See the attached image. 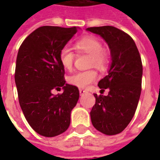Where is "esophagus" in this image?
I'll list each match as a JSON object with an SVG mask.
<instances>
[{
    "label": "esophagus",
    "instance_id": "1",
    "mask_svg": "<svg viewBox=\"0 0 160 160\" xmlns=\"http://www.w3.org/2000/svg\"><path fill=\"white\" fill-rule=\"evenodd\" d=\"M87 90H84V89H80V95H83V94L87 93Z\"/></svg>",
    "mask_w": 160,
    "mask_h": 160
}]
</instances>
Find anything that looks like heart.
<instances>
[{"label":"heart","mask_w":160,"mask_h":160,"mask_svg":"<svg viewBox=\"0 0 160 160\" xmlns=\"http://www.w3.org/2000/svg\"><path fill=\"white\" fill-rule=\"evenodd\" d=\"M75 48L79 51L91 55V64L98 68H103L107 62V56L103 51V44L98 38L86 36L75 42ZM60 62L65 69L73 68L74 53L68 47H63L59 53ZM98 74L93 70L79 71L68 78V82L80 88H87L90 84L97 80Z\"/></svg>","instance_id":"1"}]
</instances>
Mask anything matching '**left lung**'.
<instances>
[{
	"label": "left lung",
	"instance_id": "obj_1",
	"mask_svg": "<svg viewBox=\"0 0 160 160\" xmlns=\"http://www.w3.org/2000/svg\"><path fill=\"white\" fill-rule=\"evenodd\" d=\"M87 31L99 35L111 50L108 74L99 80L101 92L90 112L93 127L101 133L114 135L124 130L134 117L141 92L142 63L135 42L129 35L114 26L90 27Z\"/></svg>",
	"mask_w": 160,
	"mask_h": 160
}]
</instances>
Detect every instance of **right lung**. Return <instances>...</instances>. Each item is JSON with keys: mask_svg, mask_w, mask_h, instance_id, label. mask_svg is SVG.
<instances>
[{"mask_svg": "<svg viewBox=\"0 0 160 160\" xmlns=\"http://www.w3.org/2000/svg\"><path fill=\"white\" fill-rule=\"evenodd\" d=\"M77 29L41 26L19 49L14 79L19 105L30 126L45 137L59 135L68 128L71 111L80 97L78 87L66 84L59 59L60 50ZM61 87L62 94L52 93Z\"/></svg>", "mask_w": 160, "mask_h": 160, "instance_id": "obj_1", "label": "right lung"}]
</instances>
